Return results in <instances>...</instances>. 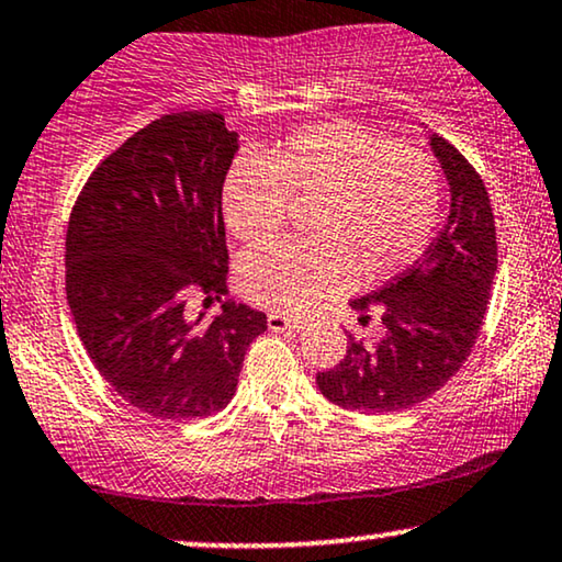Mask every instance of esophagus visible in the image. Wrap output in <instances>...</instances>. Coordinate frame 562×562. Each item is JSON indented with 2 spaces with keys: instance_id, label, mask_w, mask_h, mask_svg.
<instances>
[{
  "instance_id": "1",
  "label": "esophagus",
  "mask_w": 562,
  "mask_h": 562,
  "mask_svg": "<svg viewBox=\"0 0 562 562\" xmlns=\"http://www.w3.org/2000/svg\"><path fill=\"white\" fill-rule=\"evenodd\" d=\"M267 326L272 331H301L305 329V322L303 318H293V316L277 314V311H272V314L267 316Z\"/></svg>"
}]
</instances>
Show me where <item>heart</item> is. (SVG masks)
I'll return each mask as SVG.
<instances>
[{
  "label": "heart",
  "mask_w": 562,
  "mask_h": 562,
  "mask_svg": "<svg viewBox=\"0 0 562 562\" xmlns=\"http://www.w3.org/2000/svg\"><path fill=\"white\" fill-rule=\"evenodd\" d=\"M438 199V170L417 147L355 122L297 130L225 176V225L246 246H265L285 228L290 204H311L305 236L314 244L246 254L240 293L277 314H303L352 280H389L428 248Z\"/></svg>",
  "instance_id": "obj_1"
}]
</instances>
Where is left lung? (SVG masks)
<instances>
[{
    "label": "left lung",
    "mask_w": 562,
    "mask_h": 562,
    "mask_svg": "<svg viewBox=\"0 0 562 562\" xmlns=\"http://www.w3.org/2000/svg\"><path fill=\"white\" fill-rule=\"evenodd\" d=\"M430 147L451 187L443 231L415 267L350 301L363 326L381 318V342L347 334L345 358L316 373L326 400L360 415L402 412L436 394L470 358L487 314L498 269L487 189L449 139L432 134Z\"/></svg>",
    "instance_id": "obj_1"
}]
</instances>
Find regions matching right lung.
<instances>
[{
  "instance_id": "right-lung-1",
  "label": "right lung",
  "mask_w": 562,
  "mask_h": 562,
  "mask_svg": "<svg viewBox=\"0 0 562 562\" xmlns=\"http://www.w3.org/2000/svg\"><path fill=\"white\" fill-rule=\"evenodd\" d=\"M236 150L223 113H166L101 160L69 215L77 334L113 392L160 420L228 407L267 329L261 311L233 301L212 322L187 314L189 290L225 293L223 183Z\"/></svg>"
}]
</instances>
